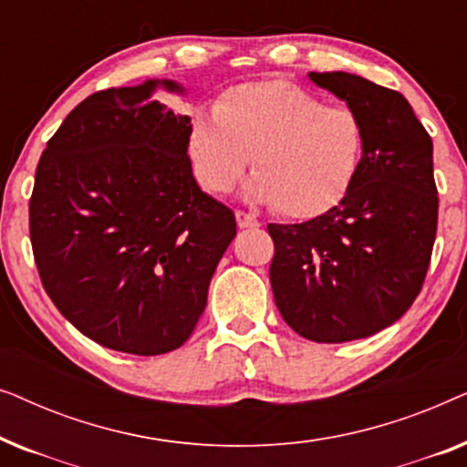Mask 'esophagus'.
<instances>
[{
	"mask_svg": "<svg viewBox=\"0 0 467 467\" xmlns=\"http://www.w3.org/2000/svg\"><path fill=\"white\" fill-rule=\"evenodd\" d=\"M235 223H238L240 229H257L261 225L257 216L244 213V210H235Z\"/></svg>",
	"mask_w": 467,
	"mask_h": 467,
	"instance_id": "esophagus-1",
	"label": "esophagus"
}]
</instances>
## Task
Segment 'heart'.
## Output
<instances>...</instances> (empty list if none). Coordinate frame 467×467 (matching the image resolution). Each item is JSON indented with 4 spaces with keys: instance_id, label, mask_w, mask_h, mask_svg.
I'll list each match as a JSON object with an SVG mask.
<instances>
[{
    "instance_id": "1",
    "label": "heart",
    "mask_w": 467,
    "mask_h": 467,
    "mask_svg": "<svg viewBox=\"0 0 467 467\" xmlns=\"http://www.w3.org/2000/svg\"><path fill=\"white\" fill-rule=\"evenodd\" d=\"M189 152L200 182L227 193L248 165V195L293 219L334 208L355 182L363 155L361 119L285 80L240 85L216 110H197Z\"/></svg>"
}]
</instances>
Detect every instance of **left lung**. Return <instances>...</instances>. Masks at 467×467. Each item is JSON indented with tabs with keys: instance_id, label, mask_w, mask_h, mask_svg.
I'll use <instances>...</instances> for the list:
<instances>
[{
	"instance_id": "1",
	"label": "left lung",
	"mask_w": 467,
	"mask_h": 467,
	"mask_svg": "<svg viewBox=\"0 0 467 467\" xmlns=\"http://www.w3.org/2000/svg\"><path fill=\"white\" fill-rule=\"evenodd\" d=\"M308 76L361 119V165L325 214L267 225L270 283L293 331L350 342L393 325L423 286L438 229L433 144L401 93L347 72Z\"/></svg>"
}]
</instances>
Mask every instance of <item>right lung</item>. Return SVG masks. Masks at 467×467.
<instances>
[{
  "instance_id": "obj_1",
  "label": "right lung",
  "mask_w": 467,
  "mask_h": 467,
  "mask_svg": "<svg viewBox=\"0 0 467 467\" xmlns=\"http://www.w3.org/2000/svg\"><path fill=\"white\" fill-rule=\"evenodd\" d=\"M174 80L88 95L47 142L29 200L34 259L48 297L80 334L163 355L193 334L235 216L203 193L191 119L150 99Z\"/></svg>"
}]
</instances>
